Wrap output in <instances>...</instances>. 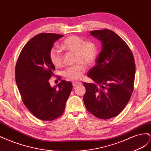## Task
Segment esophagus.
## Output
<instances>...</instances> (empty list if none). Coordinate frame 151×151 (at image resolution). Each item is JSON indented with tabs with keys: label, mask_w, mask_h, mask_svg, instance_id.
Here are the masks:
<instances>
[{
	"label": "esophagus",
	"mask_w": 151,
	"mask_h": 151,
	"mask_svg": "<svg viewBox=\"0 0 151 151\" xmlns=\"http://www.w3.org/2000/svg\"><path fill=\"white\" fill-rule=\"evenodd\" d=\"M80 83V82H73V87H76V86H77L78 85H79Z\"/></svg>",
	"instance_id": "1"
}]
</instances>
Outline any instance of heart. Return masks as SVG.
<instances>
[{"mask_svg": "<svg viewBox=\"0 0 151 151\" xmlns=\"http://www.w3.org/2000/svg\"><path fill=\"white\" fill-rule=\"evenodd\" d=\"M61 48L68 52H75V65L69 67L64 71L63 75L68 80L73 81H79L86 71V65H91L96 59L97 49L92 41H85L82 38L76 35L67 37L61 44ZM51 63L55 68L63 65V58L61 50L53 47L49 52Z\"/></svg>", "mask_w": 151, "mask_h": 151, "instance_id": "1", "label": "heart"}]
</instances>
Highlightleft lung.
Instances as JSON below:
<instances>
[{
    "label": "left lung",
    "mask_w": 151,
    "mask_h": 151,
    "mask_svg": "<svg viewBox=\"0 0 151 151\" xmlns=\"http://www.w3.org/2000/svg\"><path fill=\"white\" fill-rule=\"evenodd\" d=\"M102 42L96 64L88 71L93 83L83 82V101L96 117L107 119L118 116L131 97L134 85L135 64L130 47L110 29L90 32Z\"/></svg>",
    "instance_id": "obj_1"
}]
</instances>
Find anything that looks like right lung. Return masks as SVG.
Wrapping results in <instances>:
<instances>
[{"label": "right lung", "instance_id": "1", "mask_svg": "<svg viewBox=\"0 0 151 151\" xmlns=\"http://www.w3.org/2000/svg\"><path fill=\"white\" fill-rule=\"evenodd\" d=\"M63 37L38 34L24 46L16 64V82L24 104L43 121H53L64 113L73 88L70 81L65 80L58 84L59 89L51 87L49 82L55 70L49 52L54 42Z\"/></svg>", "mask_w": 151, "mask_h": 151}]
</instances>
